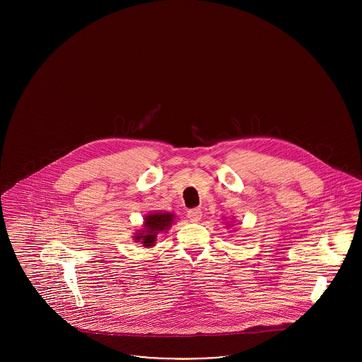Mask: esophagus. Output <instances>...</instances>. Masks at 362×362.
<instances>
[{"mask_svg": "<svg viewBox=\"0 0 362 362\" xmlns=\"http://www.w3.org/2000/svg\"><path fill=\"white\" fill-rule=\"evenodd\" d=\"M187 217L191 223H199L202 218V211L201 209H189Z\"/></svg>", "mask_w": 362, "mask_h": 362, "instance_id": "obj_1", "label": "esophagus"}]
</instances>
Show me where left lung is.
Listing matches in <instances>:
<instances>
[{
	"label": "left lung",
	"mask_w": 362,
	"mask_h": 362,
	"mask_svg": "<svg viewBox=\"0 0 362 362\" xmlns=\"http://www.w3.org/2000/svg\"><path fill=\"white\" fill-rule=\"evenodd\" d=\"M229 226H233V224H232V225L228 224V228H229Z\"/></svg>",
	"instance_id": "1"
}]
</instances>
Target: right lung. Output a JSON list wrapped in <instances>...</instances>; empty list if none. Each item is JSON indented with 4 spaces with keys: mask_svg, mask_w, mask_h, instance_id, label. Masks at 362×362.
<instances>
[{
    "mask_svg": "<svg viewBox=\"0 0 362 362\" xmlns=\"http://www.w3.org/2000/svg\"><path fill=\"white\" fill-rule=\"evenodd\" d=\"M176 216L170 211H155L149 213L144 218L142 228L136 230L133 240L142 244L145 248H152L156 245L157 235L167 232L175 224Z\"/></svg>",
    "mask_w": 362,
    "mask_h": 362,
    "instance_id": "1",
    "label": "right lung"
}]
</instances>
